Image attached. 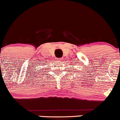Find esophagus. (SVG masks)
Returning a JSON list of instances; mask_svg holds the SVG:
<instances>
[{
    "label": "esophagus",
    "mask_w": 120,
    "mask_h": 120,
    "mask_svg": "<svg viewBox=\"0 0 120 120\" xmlns=\"http://www.w3.org/2000/svg\"><path fill=\"white\" fill-rule=\"evenodd\" d=\"M60 60H61V59H60V58H57V59H56V61L60 62Z\"/></svg>",
    "instance_id": "esophagus-1"
}]
</instances>
